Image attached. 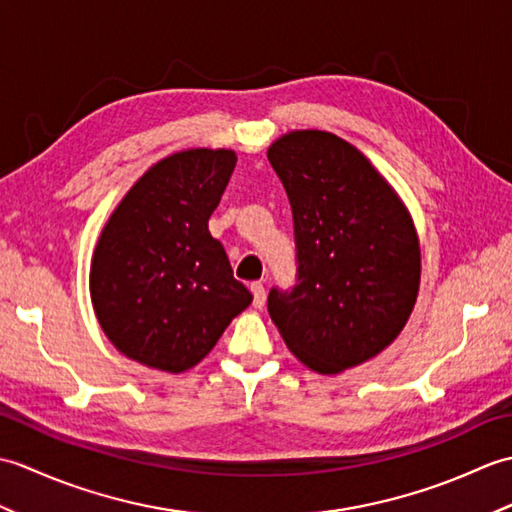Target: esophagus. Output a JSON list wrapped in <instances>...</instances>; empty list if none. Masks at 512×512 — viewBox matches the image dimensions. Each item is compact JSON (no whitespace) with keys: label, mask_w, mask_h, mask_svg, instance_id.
<instances>
[{"label":"esophagus","mask_w":512,"mask_h":512,"mask_svg":"<svg viewBox=\"0 0 512 512\" xmlns=\"http://www.w3.org/2000/svg\"><path fill=\"white\" fill-rule=\"evenodd\" d=\"M250 292H253V306L262 308L266 303V290L262 281H253V284H250Z\"/></svg>","instance_id":"esophagus-1"}]
</instances>
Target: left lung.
<instances>
[{
    "mask_svg": "<svg viewBox=\"0 0 512 512\" xmlns=\"http://www.w3.org/2000/svg\"><path fill=\"white\" fill-rule=\"evenodd\" d=\"M268 160L295 226L292 288H270L268 312L290 352L336 374L383 352L405 328L420 286L411 217L369 160L328 132H292Z\"/></svg>",
    "mask_w": 512,
    "mask_h": 512,
    "instance_id": "obj_1",
    "label": "left lung"
}]
</instances>
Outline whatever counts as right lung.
<instances>
[{
	"label": "right lung",
	"instance_id": "1",
	"mask_svg": "<svg viewBox=\"0 0 512 512\" xmlns=\"http://www.w3.org/2000/svg\"><path fill=\"white\" fill-rule=\"evenodd\" d=\"M235 162L228 149L160 160L103 228L92 259V303L107 339L132 361L184 372L253 301L209 233Z\"/></svg>",
	"mask_w": 512,
	"mask_h": 512
}]
</instances>
